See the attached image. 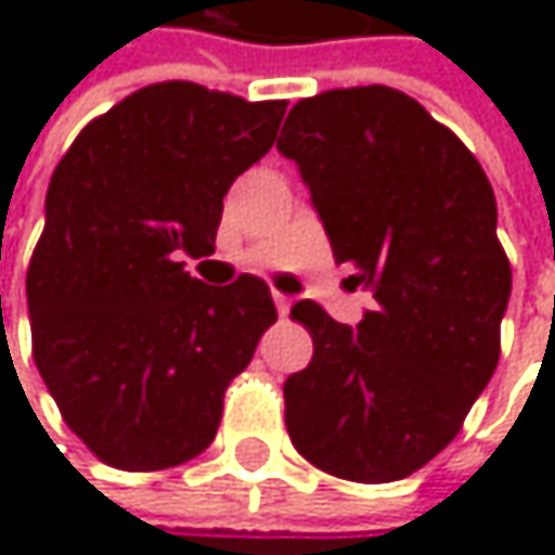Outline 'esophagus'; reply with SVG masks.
<instances>
[{
  "instance_id": "esophagus-1",
  "label": "esophagus",
  "mask_w": 555,
  "mask_h": 555,
  "mask_svg": "<svg viewBox=\"0 0 555 555\" xmlns=\"http://www.w3.org/2000/svg\"><path fill=\"white\" fill-rule=\"evenodd\" d=\"M273 301H276V311L285 318L288 314V308H292V298L288 295H282V292H273Z\"/></svg>"
}]
</instances>
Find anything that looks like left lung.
<instances>
[{
  "label": "left lung",
  "mask_w": 555,
  "mask_h": 555,
  "mask_svg": "<svg viewBox=\"0 0 555 555\" xmlns=\"http://www.w3.org/2000/svg\"><path fill=\"white\" fill-rule=\"evenodd\" d=\"M276 147L298 164L337 263L376 298L357 327L292 305L314 357L282 386L288 437L337 479H404L460 434L499 366L511 263L492 182L388 86L301 99Z\"/></svg>",
  "instance_id": "1"
}]
</instances>
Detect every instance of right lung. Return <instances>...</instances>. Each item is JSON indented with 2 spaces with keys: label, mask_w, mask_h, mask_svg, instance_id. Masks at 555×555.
I'll return each mask as SVG.
<instances>
[{
  "label": "right lung",
  "mask_w": 555,
  "mask_h": 555,
  "mask_svg": "<svg viewBox=\"0 0 555 555\" xmlns=\"http://www.w3.org/2000/svg\"><path fill=\"white\" fill-rule=\"evenodd\" d=\"M285 102L154 82L89 121L56 164L28 267L35 363L66 427L108 466L189 463L224 388L276 321L267 282L205 285L231 182L276 141Z\"/></svg>",
  "instance_id": "right-lung-1"
}]
</instances>
